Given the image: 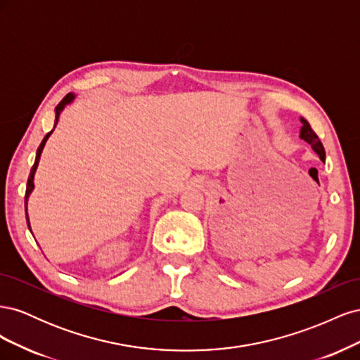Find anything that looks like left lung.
<instances>
[{"label": "left lung", "instance_id": "8db88e82", "mask_svg": "<svg viewBox=\"0 0 360 360\" xmlns=\"http://www.w3.org/2000/svg\"><path fill=\"white\" fill-rule=\"evenodd\" d=\"M300 123H302V127H300V138L303 141H307L308 144H311L312 150L315 151V153L319 155V158L324 162L326 160V151H324V147L321 144V141L319 139V136L315 135L314 130L311 129L309 123L307 122V120L300 117Z\"/></svg>", "mask_w": 360, "mask_h": 360}]
</instances>
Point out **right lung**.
<instances>
[{
    "instance_id": "obj_1",
    "label": "right lung",
    "mask_w": 360,
    "mask_h": 360,
    "mask_svg": "<svg viewBox=\"0 0 360 360\" xmlns=\"http://www.w3.org/2000/svg\"><path fill=\"white\" fill-rule=\"evenodd\" d=\"M73 99H75V94H73V93H69V94H68L66 97H64V99L57 105V108H56V123H53V129H56V126H57V123H58V118H60V114L63 112V110H64V108H66L69 103H72ZM53 129L51 130L49 134H46V136L43 138V141L40 143V146H39V148H37V153H36L34 165H32V168H31V171H30L28 181H27V191H25V216H27V224H28L30 231H31V225H30V219H28V207H27V205H28V198H30V195H31L32 189H34V174H36V169H37V167H39L40 155H41V151H43V147H45V144H46L48 138H49L51 134L53 132Z\"/></svg>"
}]
</instances>
